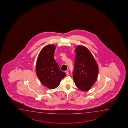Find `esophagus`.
Listing matches in <instances>:
<instances>
[{
  "mask_svg": "<svg viewBox=\"0 0 128 128\" xmlns=\"http://www.w3.org/2000/svg\"><path fill=\"white\" fill-rule=\"evenodd\" d=\"M65 72L66 73V74L67 76H68V75H69V72H68V71H65Z\"/></svg>",
  "mask_w": 128,
  "mask_h": 128,
  "instance_id": "34e87169",
  "label": "esophagus"
}]
</instances>
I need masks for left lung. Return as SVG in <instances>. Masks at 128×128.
<instances>
[{
	"label": "left lung",
	"mask_w": 128,
	"mask_h": 128,
	"mask_svg": "<svg viewBox=\"0 0 128 128\" xmlns=\"http://www.w3.org/2000/svg\"><path fill=\"white\" fill-rule=\"evenodd\" d=\"M98 67L89 50L82 46L76 48L73 79L79 89L89 90L98 78Z\"/></svg>",
	"instance_id": "1"
}]
</instances>
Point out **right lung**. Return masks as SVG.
I'll return each instance as SVG.
<instances>
[{"label": "right lung", "mask_w": 128, "mask_h": 128, "mask_svg": "<svg viewBox=\"0 0 128 128\" xmlns=\"http://www.w3.org/2000/svg\"><path fill=\"white\" fill-rule=\"evenodd\" d=\"M56 46L48 44L39 54L36 65V72L40 82L50 89L57 88L66 76L60 69L54 58Z\"/></svg>", "instance_id": "right-lung-1"}]
</instances>
